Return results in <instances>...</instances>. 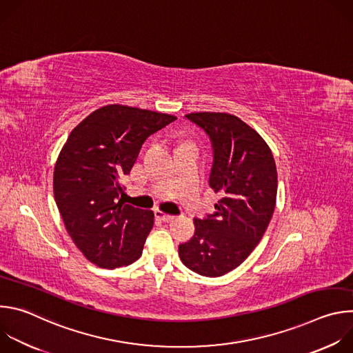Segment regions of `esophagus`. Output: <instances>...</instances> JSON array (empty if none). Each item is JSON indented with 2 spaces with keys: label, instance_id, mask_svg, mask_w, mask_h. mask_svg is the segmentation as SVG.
<instances>
[{
  "label": "esophagus",
  "instance_id": "esophagus-1",
  "mask_svg": "<svg viewBox=\"0 0 353 353\" xmlns=\"http://www.w3.org/2000/svg\"><path fill=\"white\" fill-rule=\"evenodd\" d=\"M155 214H157V218H158V219H161V221H163V222H172V221L174 219V216H173V215L165 214V212H163V211H161V210H157V211H155Z\"/></svg>",
  "mask_w": 353,
  "mask_h": 353
}]
</instances>
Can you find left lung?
<instances>
[{"label":"left lung","instance_id":"left-lung-1","mask_svg":"<svg viewBox=\"0 0 353 353\" xmlns=\"http://www.w3.org/2000/svg\"><path fill=\"white\" fill-rule=\"evenodd\" d=\"M185 117L211 139L210 187L219 201L212 215L194 219L195 233L179 245V256L199 275L222 276L251 254L268 228L276 203V166L267 142L239 117L210 112Z\"/></svg>","mask_w":353,"mask_h":353}]
</instances>
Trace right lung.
Returning <instances> with one entry per match:
<instances>
[{"label":"right lung","mask_w":353,"mask_h":353,"mask_svg":"<svg viewBox=\"0 0 353 353\" xmlns=\"http://www.w3.org/2000/svg\"><path fill=\"white\" fill-rule=\"evenodd\" d=\"M176 117L123 105L103 106L70 134L54 168V198L81 253L100 268L137 261L154 212L119 198L145 139Z\"/></svg>","instance_id":"1"}]
</instances>
